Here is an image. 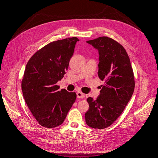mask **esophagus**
<instances>
[{
  "instance_id": "obj_1",
  "label": "esophagus",
  "mask_w": 158,
  "mask_h": 158,
  "mask_svg": "<svg viewBox=\"0 0 158 158\" xmlns=\"http://www.w3.org/2000/svg\"><path fill=\"white\" fill-rule=\"evenodd\" d=\"M76 95H77V98H83L85 96V94H83V93L81 92H77V93H76Z\"/></svg>"
}]
</instances>
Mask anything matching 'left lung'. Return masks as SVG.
<instances>
[{
  "mask_svg": "<svg viewBox=\"0 0 158 158\" xmlns=\"http://www.w3.org/2000/svg\"><path fill=\"white\" fill-rule=\"evenodd\" d=\"M98 51V77L105 81L96 100L87 98L86 124L94 129L111 125L123 112L133 95L135 81L131 62L123 46L106 36L87 41Z\"/></svg>",
  "mask_w": 158,
  "mask_h": 158,
  "instance_id": "left-lung-1",
  "label": "left lung"
}]
</instances>
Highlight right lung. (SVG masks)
<instances>
[{
  "instance_id": "add662e5",
  "label": "right lung",
  "mask_w": 158,
  "mask_h": 158,
  "mask_svg": "<svg viewBox=\"0 0 158 158\" xmlns=\"http://www.w3.org/2000/svg\"><path fill=\"white\" fill-rule=\"evenodd\" d=\"M79 39L52 42L38 51L27 64L21 83L23 98L38 123L45 127L61 125L75 101V92L56 85L68 69Z\"/></svg>"
}]
</instances>
